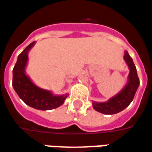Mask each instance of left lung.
<instances>
[{
	"mask_svg": "<svg viewBox=\"0 0 152 152\" xmlns=\"http://www.w3.org/2000/svg\"><path fill=\"white\" fill-rule=\"evenodd\" d=\"M124 58L130 70L128 83L119 94L113 97L108 101L104 103L93 102V108L99 113L107 115L117 113L128 107L134 97L136 91L139 86V78L137 74V69L132 58L127 52L125 53Z\"/></svg>",
	"mask_w": 152,
	"mask_h": 152,
	"instance_id": "1",
	"label": "left lung"
}]
</instances>
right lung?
<instances>
[{
    "label": "right lung",
    "mask_w": 152,
    "mask_h": 152,
    "mask_svg": "<svg viewBox=\"0 0 152 152\" xmlns=\"http://www.w3.org/2000/svg\"><path fill=\"white\" fill-rule=\"evenodd\" d=\"M34 44L35 42L30 44L18 56L17 62L13 69V87L20 99L27 105L39 110H51L62 104L67 95L53 96L50 91L36 87L25 75L28 51Z\"/></svg>",
    "instance_id": "right-lung-1"
}]
</instances>
